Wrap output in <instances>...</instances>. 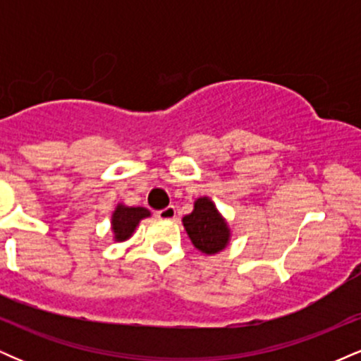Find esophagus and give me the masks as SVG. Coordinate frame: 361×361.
Masks as SVG:
<instances>
[{"instance_id":"34e87169","label":"esophagus","mask_w":361,"mask_h":361,"mask_svg":"<svg viewBox=\"0 0 361 361\" xmlns=\"http://www.w3.org/2000/svg\"><path fill=\"white\" fill-rule=\"evenodd\" d=\"M156 215L159 219H163V221H173V219L176 217V209L173 205H169V207H166V209L157 210Z\"/></svg>"}]
</instances>
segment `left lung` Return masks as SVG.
I'll list each match as a JSON object with an SVG mask.
<instances>
[{"instance_id": "obj_1", "label": "left lung", "mask_w": 361, "mask_h": 361, "mask_svg": "<svg viewBox=\"0 0 361 361\" xmlns=\"http://www.w3.org/2000/svg\"><path fill=\"white\" fill-rule=\"evenodd\" d=\"M183 226L193 246L205 255H215L229 244V226L209 197L197 198L193 212L183 217Z\"/></svg>"}]
</instances>
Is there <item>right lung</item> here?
Returning a JSON list of instances; mask_svg holds the SVG:
<instances>
[{
  "mask_svg": "<svg viewBox=\"0 0 361 361\" xmlns=\"http://www.w3.org/2000/svg\"><path fill=\"white\" fill-rule=\"evenodd\" d=\"M151 215L144 207H126L122 204L117 205V209L111 214V231H114L115 241H126L139 226L142 219Z\"/></svg>",
  "mask_w": 361,
  "mask_h": 361,
  "instance_id": "right-lung-1",
  "label": "right lung"
}]
</instances>
